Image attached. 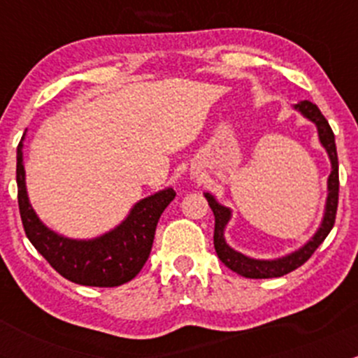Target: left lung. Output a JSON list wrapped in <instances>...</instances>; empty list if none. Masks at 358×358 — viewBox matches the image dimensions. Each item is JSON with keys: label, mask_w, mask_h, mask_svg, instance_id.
Instances as JSON below:
<instances>
[{"label": "left lung", "mask_w": 358, "mask_h": 358, "mask_svg": "<svg viewBox=\"0 0 358 358\" xmlns=\"http://www.w3.org/2000/svg\"><path fill=\"white\" fill-rule=\"evenodd\" d=\"M294 109L301 112L306 119L315 122L317 131H319V140L322 147L326 149L327 156L331 159V175L327 178V199H326V209H324V218L317 232L313 234L312 239L298 249V251L291 252V255L282 256L277 259H255L249 256L243 255V252L236 251L227 244L223 232H225L227 223L230 222L232 211L225 206L220 204L211 194L206 192L204 197L208 199L209 208H211L213 215H215V249L218 258L225 266H229L232 272L239 273V275L248 277V279H272V277H282L286 273L292 272L298 266H301L310 256L315 252V249L324 243L327 236H329L331 229L334 227L336 211H338V192H339V176H338V152H336V142H334V133L331 129L329 122L324 117L322 112L315 103L303 100V102L296 103Z\"/></svg>", "instance_id": "8db88e82"}]
</instances>
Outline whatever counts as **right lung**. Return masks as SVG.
Here are the masks:
<instances>
[{
    "instance_id": "obj_1",
    "label": "right lung",
    "mask_w": 358,
    "mask_h": 358,
    "mask_svg": "<svg viewBox=\"0 0 358 358\" xmlns=\"http://www.w3.org/2000/svg\"><path fill=\"white\" fill-rule=\"evenodd\" d=\"M17 187L20 218L32 246L67 280L93 287H115L135 279L150 255L159 218L176 196L173 189L159 190L136 202L110 232L81 241L50 230L32 209L25 189L22 142L17 147Z\"/></svg>"
}]
</instances>
